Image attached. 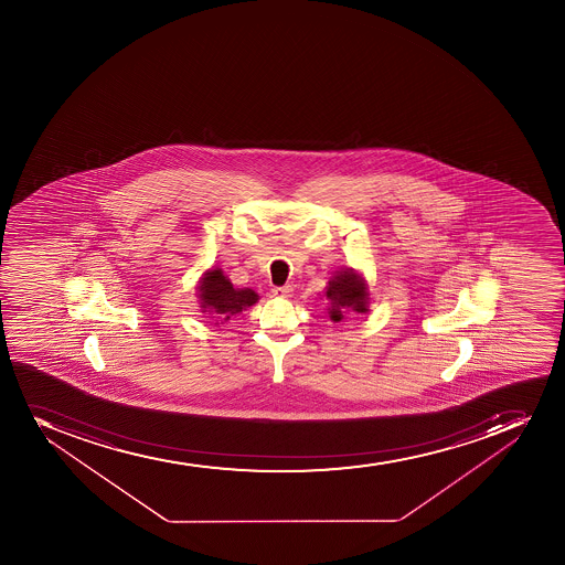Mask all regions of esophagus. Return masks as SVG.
Segmentation results:
<instances>
[{"label": "esophagus", "instance_id": "1", "mask_svg": "<svg viewBox=\"0 0 565 565\" xmlns=\"http://www.w3.org/2000/svg\"><path fill=\"white\" fill-rule=\"evenodd\" d=\"M273 295L276 298H289L292 295L291 286L274 287Z\"/></svg>", "mask_w": 565, "mask_h": 565}]
</instances>
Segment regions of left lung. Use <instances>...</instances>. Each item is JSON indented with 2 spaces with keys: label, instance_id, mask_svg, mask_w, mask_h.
Wrapping results in <instances>:
<instances>
[{
  "label": "left lung",
  "instance_id": "left-lung-1",
  "mask_svg": "<svg viewBox=\"0 0 565 565\" xmlns=\"http://www.w3.org/2000/svg\"><path fill=\"white\" fill-rule=\"evenodd\" d=\"M326 297L331 302L328 313L333 322H341L347 311H352V313L369 311V287L353 268L339 270L328 281Z\"/></svg>",
  "mask_w": 565,
  "mask_h": 565
}]
</instances>
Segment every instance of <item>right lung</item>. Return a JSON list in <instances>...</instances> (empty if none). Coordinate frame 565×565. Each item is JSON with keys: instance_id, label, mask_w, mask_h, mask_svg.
<instances>
[{"instance_id": "add662e5", "label": "right lung", "mask_w": 565, "mask_h": 565, "mask_svg": "<svg viewBox=\"0 0 565 565\" xmlns=\"http://www.w3.org/2000/svg\"><path fill=\"white\" fill-rule=\"evenodd\" d=\"M196 291L201 298L202 313L207 315V319L217 320L215 324H218V320H230L232 315L241 313L259 300L257 292L248 287L235 289L221 268H210L202 276Z\"/></svg>"}]
</instances>
